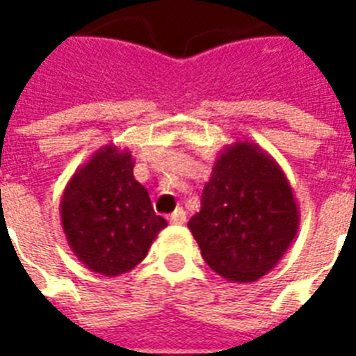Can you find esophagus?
Listing matches in <instances>:
<instances>
[{
  "instance_id": "obj_1",
  "label": "esophagus",
  "mask_w": 356,
  "mask_h": 356,
  "mask_svg": "<svg viewBox=\"0 0 356 356\" xmlns=\"http://www.w3.org/2000/svg\"><path fill=\"white\" fill-rule=\"evenodd\" d=\"M170 222L175 223V225H181V223L186 222V212H184L183 209H177V211L170 216Z\"/></svg>"
}]
</instances>
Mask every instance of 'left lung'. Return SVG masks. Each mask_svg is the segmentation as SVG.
Wrapping results in <instances>:
<instances>
[{
  "label": "left lung",
  "instance_id": "left-lung-1",
  "mask_svg": "<svg viewBox=\"0 0 356 356\" xmlns=\"http://www.w3.org/2000/svg\"><path fill=\"white\" fill-rule=\"evenodd\" d=\"M299 205L282 168L249 140L218 153L188 229L201 254L231 282H254L273 270L299 229Z\"/></svg>",
  "mask_w": 356,
  "mask_h": 356
}]
</instances>
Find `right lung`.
Segmentation results:
<instances>
[{
    "label": "right lung",
    "instance_id": "right-lung-1",
    "mask_svg": "<svg viewBox=\"0 0 356 356\" xmlns=\"http://www.w3.org/2000/svg\"><path fill=\"white\" fill-rule=\"evenodd\" d=\"M127 147L103 145L75 170L60 200V223L74 254L94 273L116 277L138 266L166 227L134 179Z\"/></svg>",
    "mask_w": 356,
    "mask_h": 356
}]
</instances>
